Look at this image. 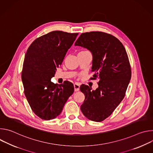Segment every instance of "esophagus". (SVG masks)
<instances>
[{"mask_svg":"<svg viewBox=\"0 0 153 153\" xmlns=\"http://www.w3.org/2000/svg\"><path fill=\"white\" fill-rule=\"evenodd\" d=\"M74 91H78L80 89V85L77 83H75L74 84Z\"/></svg>","mask_w":153,"mask_h":153,"instance_id":"34e87169","label":"esophagus"}]
</instances>
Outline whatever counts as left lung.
I'll list each match as a JSON object with an SVG mask.
<instances>
[{"instance_id": "left-lung-1", "label": "left lung", "mask_w": 153, "mask_h": 153, "mask_svg": "<svg viewBox=\"0 0 153 153\" xmlns=\"http://www.w3.org/2000/svg\"><path fill=\"white\" fill-rule=\"evenodd\" d=\"M90 50L93 54L91 80L99 79L95 91L82 85L85 100L80 106L83 115L94 122L110 116L125 96L131 70L124 46L114 36L101 31L82 33L75 43Z\"/></svg>"}]
</instances>
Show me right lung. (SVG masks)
Segmentation results:
<instances>
[{
  "label": "right lung",
  "instance_id": "add662e5",
  "mask_svg": "<svg viewBox=\"0 0 153 153\" xmlns=\"http://www.w3.org/2000/svg\"><path fill=\"white\" fill-rule=\"evenodd\" d=\"M78 33L54 31L34 40L27 51L22 71L24 93L32 111L43 120L57 117L74 93V86L51 82Z\"/></svg>",
  "mask_w": 153,
  "mask_h": 153
}]
</instances>
